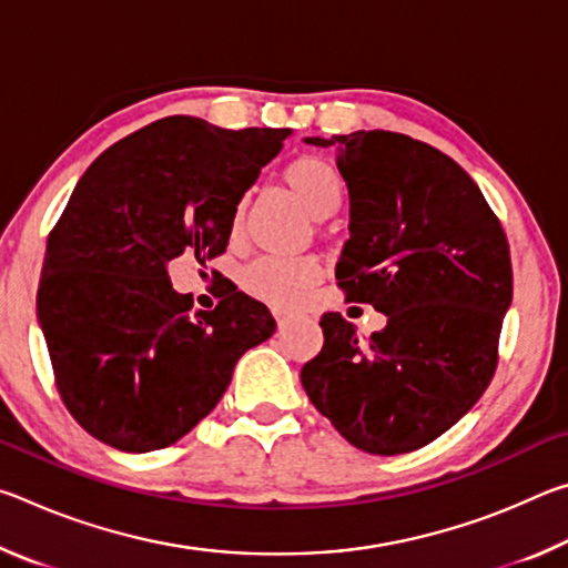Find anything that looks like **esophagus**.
<instances>
[{
	"mask_svg": "<svg viewBox=\"0 0 568 568\" xmlns=\"http://www.w3.org/2000/svg\"><path fill=\"white\" fill-rule=\"evenodd\" d=\"M277 328H281V333L285 331V321L281 318V315H277Z\"/></svg>",
	"mask_w": 568,
	"mask_h": 568,
	"instance_id": "esophagus-1",
	"label": "esophagus"
}]
</instances>
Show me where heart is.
Returning a JSON list of instances; mask_svg holds the SVG:
<instances>
[{"instance_id":"obj_1","label":"heart","mask_w":568,"mask_h":568,"mask_svg":"<svg viewBox=\"0 0 568 568\" xmlns=\"http://www.w3.org/2000/svg\"><path fill=\"white\" fill-rule=\"evenodd\" d=\"M283 182L313 217H328L341 207L345 195L343 172L325 155H301L287 162ZM245 225V200H240L230 217V233L240 235ZM325 275V265L318 257H281L263 255L250 263L243 273V283L253 295L263 301L295 307L305 301L311 287Z\"/></svg>"}]
</instances>
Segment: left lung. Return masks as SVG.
<instances>
[{
    "instance_id": "8db88e82",
    "label": "left lung",
    "mask_w": 568,
    "mask_h": 568,
    "mask_svg": "<svg viewBox=\"0 0 568 568\" xmlns=\"http://www.w3.org/2000/svg\"><path fill=\"white\" fill-rule=\"evenodd\" d=\"M307 142L338 148L351 195L338 287L388 323L363 343L341 313H325L303 388L355 448L410 454L464 418L494 378L514 295L508 240L476 182L426 142L388 130Z\"/></svg>"
}]
</instances>
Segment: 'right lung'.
<instances>
[{
    "mask_svg": "<svg viewBox=\"0 0 568 568\" xmlns=\"http://www.w3.org/2000/svg\"><path fill=\"white\" fill-rule=\"evenodd\" d=\"M285 138L175 114L114 142L77 182L47 237L37 315L64 408L102 444H175L217 406L240 355L275 333L235 285L190 313L168 263L225 253L235 205Z\"/></svg>",
    "mask_w": 568,
    "mask_h": 568,
    "instance_id": "right-lung-1",
    "label": "right lung"
}]
</instances>
